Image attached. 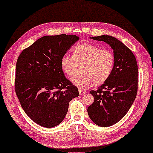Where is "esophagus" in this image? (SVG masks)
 I'll use <instances>...</instances> for the list:
<instances>
[{
    "label": "esophagus",
    "instance_id": "34e87169",
    "mask_svg": "<svg viewBox=\"0 0 153 153\" xmlns=\"http://www.w3.org/2000/svg\"><path fill=\"white\" fill-rule=\"evenodd\" d=\"M79 94L80 95H83V94H85L86 93L85 90H81V89H79Z\"/></svg>",
    "mask_w": 153,
    "mask_h": 153
}]
</instances>
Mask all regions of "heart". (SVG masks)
Masks as SVG:
<instances>
[{
  "label": "heart",
  "instance_id": "obj_1",
  "mask_svg": "<svg viewBox=\"0 0 153 153\" xmlns=\"http://www.w3.org/2000/svg\"><path fill=\"white\" fill-rule=\"evenodd\" d=\"M115 65L114 53L109 49L90 43H84L76 46L73 56L64 55L61 59V66L66 75L75 76L79 66H82L83 74L72 79L79 89H86L93 82L96 85L105 82L110 76Z\"/></svg>",
  "mask_w": 153,
  "mask_h": 153
}]
</instances>
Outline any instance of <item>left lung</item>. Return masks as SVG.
I'll use <instances>...</instances> for the list:
<instances>
[{
  "mask_svg": "<svg viewBox=\"0 0 153 153\" xmlns=\"http://www.w3.org/2000/svg\"><path fill=\"white\" fill-rule=\"evenodd\" d=\"M91 38L105 42L114 50L113 71L97 90L90 92L94 101L87 110L96 125L109 127L122 119L135 100L138 89L137 63L130 49L116 37L103 35Z\"/></svg>",
  "mask_w": 153,
  "mask_h": 153,
  "instance_id": "1",
  "label": "left lung"
}]
</instances>
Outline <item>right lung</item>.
Returning <instances> with one entry per match:
<instances>
[{
    "mask_svg": "<svg viewBox=\"0 0 153 153\" xmlns=\"http://www.w3.org/2000/svg\"><path fill=\"white\" fill-rule=\"evenodd\" d=\"M79 37L61 34L43 36L24 49L16 65L15 91L31 120L53 127L66 116L68 104L79 96L65 76L61 59Z\"/></svg>",
    "mask_w": 153,
    "mask_h": 153,
    "instance_id": "right-lung-1",
    "label": "right lung"
}]
</instances>
